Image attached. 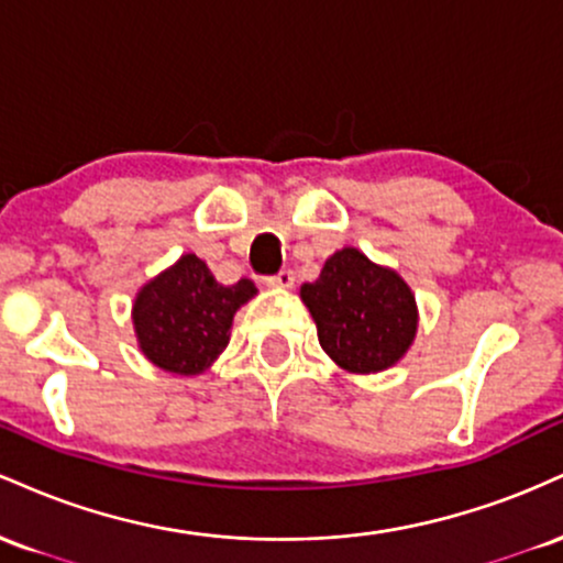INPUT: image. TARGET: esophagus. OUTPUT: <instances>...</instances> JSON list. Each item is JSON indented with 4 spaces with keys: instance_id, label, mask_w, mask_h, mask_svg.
<instances>
[{
    "instance_id": "34e87169",
    "label": "esophagus",
    "mask_w": 563,
    "mask_h": 563,
    "mask_svg": "<svg viewBox=\"0 0 563 563\" xmlns=\"http://www.w3.org/2000/svg\"><path fill=\"white\" fill-rule=\"evenodd\" d=\"M269 288H277V290H290L296 286V275L290 273V269H283V273H277L275 277H269L267 280Z\"/></svg>"
}]
</instances>
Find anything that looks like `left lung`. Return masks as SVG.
<instances>
[{
    "mask_svg": "<svg viewBox=\"0 0 563 563\" xmlns=\"http://www.w3.org/2000/svg\"><path fill=\"white\" fill-rule=\"evenodd\" d=\"M301 301L318 325L322 352L346 373L389 371L416 341L412 288L397 269L371 262L354 245L328 256L318 280L301 286Z\"/></svg>",
    "mask_w": 563,
    "mask_h": 563,
    "instance_id": "1",
    "label": "left lung"
}]
</instances>
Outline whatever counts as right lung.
Instances as JSON below:
<instances>
[{
    "label": "right lung",
    "instance_id": "add662e5",
    "mask_svg": "<svg viewBox=\"0 0 563 563\" xmlns=\"http://www.w3.org/2000/svg\"><path fill=\"white\" fill-rule=\"evenodd\" d=\"M256 294L249 277L222 286L203 260L183 254L134 296L140 352L174 376H200L228 349L232 318Z\"/></svg>",
    "mask_w": 563,
    "mask_h": 563
}]
</instances>
